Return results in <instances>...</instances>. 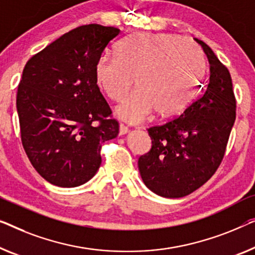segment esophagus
I'll list each match as a JSON object with an SVG mask.
<instances>
[{
	"label": "esophagus",
	"instance_id": "obj_1",
	"mask_svg": "<svg viewBox=\"0 0 255 255\" xmlns=\"http://www.w3.org/2000/svg\"><path fill=\"white\" fill-rule=\"evenodd\" d=\"M128 132V128L125 127L124 124H120V135H124Z\"/></svg>",
	"mask_w": 255,
	"mask_h": 255
}]
</instances>
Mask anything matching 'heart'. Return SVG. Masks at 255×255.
Instances as JSON below:
<instances>
[{
	"mask_svg": "<svg viewBox=\"0 0 255 255\" xmlns=\"http://www.w3.org/2000/svg\"><path fill=\"white\" fill-rule=\"evenodd\" d=\"M205 70L200 48L172 33H136L117 48V58L102 56L95 65L98 87L112 101L127 98L116 115L139 123L154 110L160 117L184 112L193 101Z\"/></svg>",
	"mask_w": 255,
	"mask_h": 255,
	"instance_id": "1",
	"label": "heart"
}]
</instances>
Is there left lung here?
Instances as JSON below:
<instances>
[{
	"mask_svg": "<svg viewBox=\"0 0 255 255\" xmlns=\"http://www.w3.org/2000/svg\"><path fill=\"white\" fill-rule=\"evenodd\" d=\"M197 42L209 62L202 94L179 117L147 130L152 148L138 160L145 185L164 198L185 197L215 173L236 120L230 72L209 46Z\"/></svg>",
	"mask_w": 255,
	"mask_h": 255,
	"instance_id": "obj_1",
	"label": "left lung"
}]
</instances>
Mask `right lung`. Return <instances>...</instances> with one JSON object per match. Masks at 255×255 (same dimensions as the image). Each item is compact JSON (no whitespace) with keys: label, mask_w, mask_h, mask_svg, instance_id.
Masks as SVG:
<instances>
[{"label":"right lung","mask_w":255,"mask_h":255,"mask_svg":"<svg viewBox=\"0 0 255 255\" xmlns=\"http://www.w3.org/2000/svg\"><path fill=\"white\" fill-rule=\"evenodd\" d=\"M120 35L116 27L83 25L25 65L17 92L21 143L35 170L53 185L88 182L100 168L102 143L119 135V122L110 119L95 82V65Z\"/></svg>","instance_id":"obj_1"}]
</instances>
